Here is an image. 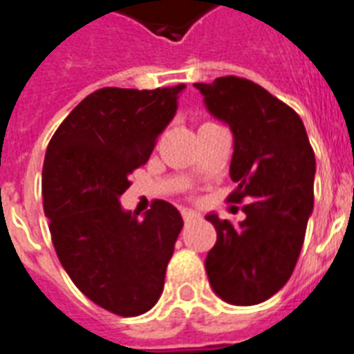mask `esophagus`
<instances>
[{"label":"esophagus","instance_id":"esophagus-1","mask_svg":"<svg viewBox=\"0 0 354 354\" xmlns=\"http://www.w3.org/2000/svg\"><path fill=\"white\" fill-rule=\"evenodd\" d=\"M182 216L185 221H191V219H196V218H200V214L194 212V210L191 209H182Z\"/></svg>","mask_w":354,"mask_h":354}]
</instances>
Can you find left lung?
<instances>
[{
  "label": "left lung",
  "mask_w": 354,
  "mask_h": 354,
  "mask_svg": "<svg viewBox=\"0 0 354 354\" xmlns=\"http://www.w3.org/2000/svg\"><path fill=\"white\" fill-rule=\"evenodd\" d=\"M210 115L234 135L228 201L243 205L232 223L207 214L218 241L205 270L214 293L228 304L254 306L292 277L313 212L315 153L301 117L283 100L241 77L196 82Z\"/></svg>",
  "instance_id": "obj_1"
}]
</instances>
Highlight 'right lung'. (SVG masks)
<instances>
[{
    "label": "right lung",
    "mask_w": 354,
    "mask_h": 354,
    "mask_svg": "<svg viewBox=\"0 0 354 354\" xmlns=\"http://www.w3.org/2000/svg\"><path fill=\"white\" fill-rule=\"evenodd\" d=\"M183 90L93 91L57 127L44 156V214L62 268L90 301L120 317L156 304L183 227L167 201H153L142 219L118 201L176 115Z\"/></svg>",
    "instance_id": "1"
}]
</instances>
